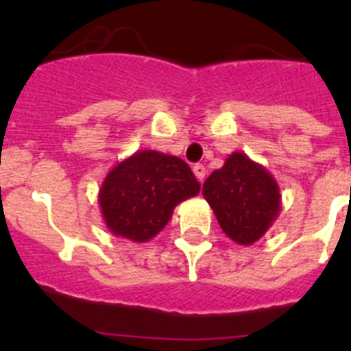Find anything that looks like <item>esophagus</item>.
I'll return each instance as SVG.
<instances>
[{"label": "esophagus", "mask_w": 351, "mask_h": 351, "mask_svg": "<svg viewBox=\"0 0 351 351\" xmlns=\"http://www.w3.org/2000/svg\"><path fill=\"white\" fill-rule=\"evenodd\" d=\"M193 173H195V178H197L198 181L202 182L204 179H206V167L198 163V165L193 167Z\"/></svg>", "instance_id": "1"}]
</instances>
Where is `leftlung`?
<instances>
[{"label": "left lung", "instance_id": "1", "mask_svg": "<svg viewBox=\"0 0 351 351\" xmlns=\"http://www.w3.org/2000/svg\"><path fill=\"white\" fill-rule=\"evenodd\" d=\"M202 193L221 230L241 246L262 239L280 216V186L272 173L239 151L206 179Z\"/></svg>", "mask_w": 351, "mask_h": 351}]
</instances>
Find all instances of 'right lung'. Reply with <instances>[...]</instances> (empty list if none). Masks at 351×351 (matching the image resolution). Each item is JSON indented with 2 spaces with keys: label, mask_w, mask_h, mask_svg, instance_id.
<instances>
[{
  "label": "right lung",
  "mask_w": 351,
  "mask_h": 351,
  "mask_svg": "<svg viewBox=\"0 0 351 351\" xmlns=\"http://www.w3.org/2000/svg\"><path fill=\"white\" fill-rule=\"evenodd\" d=\"M198 193L200 184L186 161L144 149L110 169L98 204L110 234L147 243L165 228L178 204Z\"/></svg>",
  "instance_id": "1"
}]
</instances>
